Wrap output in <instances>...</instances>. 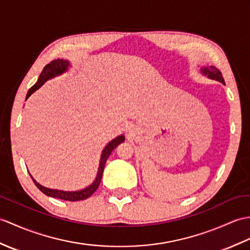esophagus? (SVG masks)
Returning a JSON list of instances; mask_svg holds the SVG:
<instances>
[{
	"label": "esophagus",
	"instance_id": "1",
	"mask_svg": "<svg viewBox=\"0 0 250 250\" xmlns=\"http://www.w3.org/2000/svg\"><path fill=\"white\" fill-rule=\"evenodd\" d=\"M127 130H129V132H131L132 130H131V127H129V129H127Z\"/></svg>",
	"mask_w": 250,
	"mask_h": 250
}]
</instances>
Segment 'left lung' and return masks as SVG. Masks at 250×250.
<instances>
[{
    "instance_id": "obj_1",
    "label": "left lung",
    "mask_w": 250,
    "mask_h": 250,
    "mask_svg": "<svg viewBox=\"0 0 250 250\" xmlns=\"http://www.w3.org/2000/svg\"><path fill=\"white\" fill-rule=\"evenodd\" d=\"M200 73L202 75H206L207 78L211 79V80H215L217 82L223 83L225 85V81L222 73L218 70L217 68H215L214 66H204L200 67Z\"/></svg>"
}]
</instances>
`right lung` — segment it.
Masks as SVG:
<instances>
[{
    "label": "right lung",
    "instance_id": "right-lung-1",
    "mask_svg": "<svg viewBox=\"0 0 250 250\" xmlns=\"http://www.w3.org/2000/svg\"><path fill=\"white\" fill-rule=\"evenodd\" d=\"M70 66H71L70 62L66 61V60H57V61H53L50 63H48V65L43 68L42 73H40L36 84L33 85L30 88V90L27 91L25 101L28 98H30V96L32 94H34L35 91L38 90L40 87H42L46 82V81H49L55 77H59V75H62V73L67 72L69 70V68H70ZM124 142H125V135L121 134L117 137H115L114 139H112V141L109 142L105 147H104V149L102 150V153H101L100 163H99L96 179L94 180V182H92L90 185H88V187H86L85 188L79 189V190H62V189L49 188L43 187V185H42V184H39L36 180L32 177L31 173H30V176L32 177L35 185H36V187L46 196L54 197V198L68 200V201H78V200L87 199L98 189L99 184H100L101 179H102L104 166H105L106 160L108 159V156L111 155L113 150L117 147L119 144L124 143Z\"/></svg>",
    "mask_w": 250,
    "mask_h": 250
}]
</instances>
